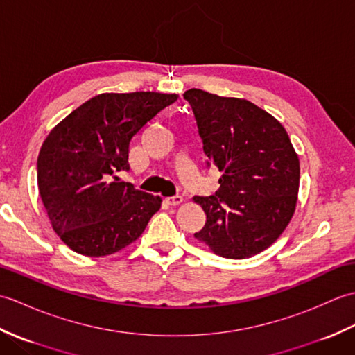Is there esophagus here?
<instances>
[{
  "label": "esophagus",
  "instance_id": "1",
  "mask_svg": "<svg viewBox=\"0 0 355 355\" xmlns=\"http://www.w3.org/2000/svg\"><path fill=\"white\" fill-rule=\"evenodd\" d=\"M166 201H168V205H171V206H178L183 202V197L182 195H173V197L166 198Z\"/></svg>",
  "mask_w": 355,
  "mask_h": 355
}]
</instances>
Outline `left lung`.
Returning <instances> with one entry per match:
<instances>
[{"mask_svg": "<svg viewBox=\"0 0 355 355\" xmlns=\"http://www.w3.org/2000/svg\"><path fill=\"white\" fill-rule=\"evenodd\" d=\"M197 120L207 166L220 189L193 197L206 212L195 238L229 259L266 250L288 225L299 192V158L277 120L254 103L191 88L183 94Z\"/></svg>", "mask_w": 355, "mask_h": 355, "instance_id": "1", "label": "left lung"}]
</instances>
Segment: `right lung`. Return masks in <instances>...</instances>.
Returning a JSON list of instances; mask_svg holds the SVG:
<instances>
[{"label":"right lung","instance_id":"1","mask_svg":"<svg viewBox=\"0 0 355 355\" xmlns=\"http://www.w3.org/2000/svg\"><path fill=\"white\" fill-rule=\"evenodd\" d=\"M177 94L103 93L53 128L37 155V189L51 227L71 250L107 256L137 239L162 198L120 182L130 141Z\"/></svg>","mask_w":355,"mask_h":355}]
</instances>
